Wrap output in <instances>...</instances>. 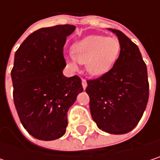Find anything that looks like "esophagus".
Masks as SVG:
<instances>
[{"label":"esophagus","instance_id":"34e87169","mask_svg":"<svg viewBox=\"0 0 160 160\" xmlns=\"http://www.w3.org/2000/svg\"><path fill=\"white\" fill-rule=\"evenodd\" d=\"M81 84H82V87H83V89L85 90V89H86V87H87V81H86V80H81Z\"/></svg>","mask_w":160,"mask_h":160}]
</instances>
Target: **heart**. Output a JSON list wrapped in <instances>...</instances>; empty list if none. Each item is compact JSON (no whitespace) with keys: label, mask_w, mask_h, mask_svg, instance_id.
Wrapping results in <instances>:
<instances>
[{"label":"heart","mask_w":160,"mask_h":160,"mask_svg":"<svg viewBox=\"0 0 160 160\" xmlns=\"http://www.w3.org/2000/svg\"><path fill=\"white\" fill-rule=\"evenodd\" d=\"M120 52V43L113 37L88 36L72 46L73 54L65 55L67 64L73 69L79 63L85 64L89 74L102 76L109 71Z\"/></svg>","instance_id":"heart-1"}]
</instances>
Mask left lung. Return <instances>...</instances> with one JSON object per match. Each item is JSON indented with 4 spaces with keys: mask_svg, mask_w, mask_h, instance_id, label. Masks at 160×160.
Segmentation results:
<instances>
[{
    "mask_svg": "<svg viewBox=\"0 0 160 160\" xmlns=\"http://www.w3.org/2000/svg\"><path fill=\"white\" fill-rule=\"evenodd\" d=\"M120 43L111 69L87 80L90 110L97 127L111 134L131 132L140 121L149 96L147 69L138 46L124 33L109 28Z\"/></svg>",
    "mask_w": 160,
    "mask_h": 160,
    "instance_id": "1",
    "label": "left lung"
}]
</instances>
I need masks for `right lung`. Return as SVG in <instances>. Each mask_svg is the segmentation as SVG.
<instances>
[{"label": "right lung", "instance_id": "add662e5", "mask_svg": "<svg viewBox=\"0 0 160 160\" xmlns=\"http://www.w3.org/2000/svg\"><path fill=\"white\" fill-rule=\"evenodd\" d=\"M76 27L57 25L31 33L15 54L11 77L14 103L23 127L33 137L52 141L62 137L68 111L83 91L78 76L63 75V50Z\"/></svg>", "mask_w": 160, "mask_h": 160}]
</instances>
